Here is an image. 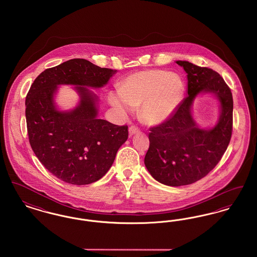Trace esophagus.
<instances>
[{"instance_id":"1","label":"esophagus","mask_w":257,"mask_h":257,"mask_svg":"<svg viewBox=\"0 0 257 257\" xmlns=\"http://www.w3.org/2000/svg\"><path fill=\"white\" fill-rule=\"evenodd\" d=\"M139 128L137 127V126H135V125H132V126H130L129 127V134L131 135H134L136 134V133H138L139 132Z\"/></svg>"}]
</instances>
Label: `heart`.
<instances>
[{
    "label": "heart",
    "mask_w": 257,
    "mask_h": 257,
    "mask_svg": "<svg viewBox=\"0 0 257 257\" xmlns=\"http://www.w3.org/2000/svg\"><path fill=\"white\" fill-rule=\"evenodd\" d=\"M183 94V82L178 76L167 70L151 69L127 77L119 92L110 93L109 101L123 111L142 106V119L148 125H158L177 109Z\"/></svg>",
    "instance_id": "1"
}]
</instances>
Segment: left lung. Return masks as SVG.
<instances>
[{"label": "left lung", "mask_w": 257, "mask_h": 257, "mask_svg": "<svg viewBox=\"0 0 257 257\" xmlns=\"http://www.w3.org/2000/svg\"><path fill=\"white\" fill-rule=\"evenodd\" d=\"M187 72L188 96L170 118L150 128L145 164L150 174L168 186L195 183L220 162L232 135L233 98L229 86L215 70L189 61H177ZM202 91L215 93L222 108L220 120L210 131L198 128L190 106Z\"/></svg>", "instance_id": "left-lung-1"}]
</instances>
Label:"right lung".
Here are the masks:
<instances>
[{"instance_id": "add662e5", "label": "right lung", "mask_w": 257, "mask_h": 257, "mask_svg": "<svg viewBox=\"0 0 257 257\" xmlns=\"http://www.w3.org/2000/svg\"><path fill=\"white\" fill-rule=\"evenodd\" d=\"M115 72L84 59L69 60L39 74L26 96L30 145L40 163L66 183L86 185L102 178L128 139L127 125L98 118L97 98L86 87L106 85ZM61 83L77 85L81 96L71 112L53 106V93Z\"/></svg>"}]
</instances>
